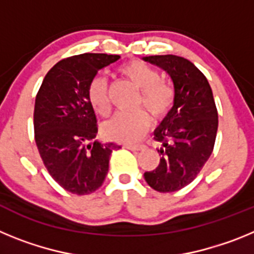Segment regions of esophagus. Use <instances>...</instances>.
<instances>
[{"label": "esophagus", "instance_id": "34e87169", "mask_svg": "<svg viewBox=\"0 0 254 254\" xmlns=\"http://www.w3.org/2000/svg\"><path fill=\"white\" fill-rule=\"evenodd\" d=\"M125 147L132 150V151H138V150H143L146 146L145 145H138V143H126Z\"/></svg>", "mask_w": 254, "mask_h": 254}]
</instances>
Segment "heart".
Listing matches in <instances>:
<instances>
[{
	"label": "heart",
	"instance_id": "b5f03b06",
	"mask_svg": "<svg viewBox=\"0 0 254 254\" xmlns=\"http://www.w3.org/2000/svg\"><path fill=\"white\" fill-rule=\"evenodd\" d=\"M121 73L141 89L138 103H142L156 118L167 114L174 102V90L167 82L160 81L159 72L140 61H132L121 67ZM87 99L96 113L107 116L111 105L108 99L107 82L96 76L87 87ZM150 125V116L145 109L126 113L121 112L104 123L103 132L108 138L120 142H134L140 140Z\"/></svg>",
	"mask_w": 254,
	"mask_h": 254
}]
</instances>
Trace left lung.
I'll use <instances>...</instances> for the list:
<instances>
[{
	"label": "left lung",
	"mask_w": 254,
	"mask_h": 254,
	"mask_svg": "<svg viewBox=\"0 0 254 254\" xmlns=\"http://www.w3.org/2000/svg\"><path fill=\"white\" fill-rule=\"evenodd\" d=\"M142 60L163 68L174 86L172 109L154 131L161 142L160 163L143 177L152 190L174 192L196 178L214 150L216 105L207 78L190 61L174 55Z\"/></svg>",
	"instance_id": "obj_1"
}]
</instances>
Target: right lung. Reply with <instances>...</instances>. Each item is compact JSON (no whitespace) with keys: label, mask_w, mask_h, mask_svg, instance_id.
<instances>
[{"label":"right lung","mask_w":254,"mask_h":254,"mask_svg":"<svg viewBox=\"0 0 254 254\" xmlns=\"http://www.w3.org/2000/svg\"><path fill=\"white\" fill-rule=\"evenodd\" d=\"M121 56L84 53L49 69L35 98L34 133L52 178L73 194H89L104 182L114 142L94 140L98 125L87 87L98 71Z\"/></svg>","instance_id":"obj_1"}]
</instances>
